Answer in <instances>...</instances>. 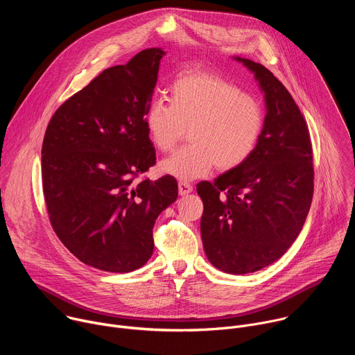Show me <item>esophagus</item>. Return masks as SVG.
<instances>
[{
  "mask_svg": "<svg viewBox=\"0 0 355 355\" xmlns=\"http://www.w3.org/2000/svg\"><path fill=\"white\" fill-rule=\"evenodd\" d=\"M178 191H180V195H187L192 191V185L188 181H180L178 182Z\"/></svg>",
  "mask_w": 355,
  "mask_h": 355,
  "instance_id": "34e87169",
  "label": "esophagus"
}]
</instances>
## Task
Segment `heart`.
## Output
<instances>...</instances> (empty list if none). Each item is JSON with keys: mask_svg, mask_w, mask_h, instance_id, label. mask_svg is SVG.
Returning a JSON list of instances; mask_svg holds the SVG:
<instances>
[{"mask_svg": "<svg viewBox=\"0 0 355 355\" xmlns=\"http://www.w3.org/2000/svg\"><path fill=\"white\" fill-rule=\"evenodd\" d=\"M148 140L162 153H170L185 129L191 141L160 170L180 180L208 174L215 166L229 171L241 166L256 150L264 128L259 99L215 74L189 71L170 87L168 105L162 99L144 114Z\"/></svg>", "mask_w": 355, "mask_h": 355, "instance_id": "obj_1", "label": "heart"}]
</instances>
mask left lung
Returning <instances> with one entry per match:
<instances>
[{
	"label": "left lung",
	"mask_w": 355,
	"mask_h": 355,
	"mask_svg": "<svg viewBox=\"0 0 355 355\" xmlns=\"http://www.w3.org/2000/svg\"><path fill=\"white\" fill-rule=\"evenodd\" d=\"M254 73L266 98L264 128L252 155L215 182L200 181V236L207 257L227 274L259 271L296 240L313 198V151L305 118L263 64L234 58Z\"/></svg>",
	"instance_id": "1"
}]
</instances>
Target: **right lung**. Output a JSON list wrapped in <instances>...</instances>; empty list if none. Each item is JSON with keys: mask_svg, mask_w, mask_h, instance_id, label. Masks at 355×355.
I'll use <instances>...</instances> for the list:
<instances>
[{"mask_svg": "<svg viewBox=\"0 0 355 355\" xmlns=\"http://www.w3.org/2000/svg\"><path fill=\"white\" fill-rule=\"evenodd\" d=\"M159 47L96 76L50 119L42 184L50 223L87 266L130 272L153 254L157 216L178 196L174 177L136 178L156 164L144 114L157 83Z\"/></svg>", "mask_w": 355, "mask_h": 355, "instance_id": "1", "label": "right lung"}]
</instances>
